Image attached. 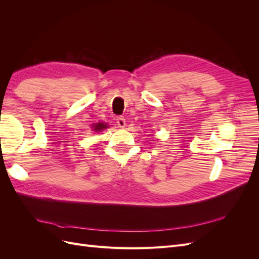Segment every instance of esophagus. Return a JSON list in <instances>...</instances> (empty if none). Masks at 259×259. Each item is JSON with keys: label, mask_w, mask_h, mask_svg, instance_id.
<instances>
[{"label": "esophagus", "mask_w": 259, "mask_h": 259, "mask_svg": "<svg viewBox=\"0 0 259 259\" xmlns=\"http://www.w3.org/2000/svg\"><path fill=\"white\" fill-rule=\"evenodd\" d=\"M116 123H117V125H119V127H125V119H124V116H117L116 117Z\"/></svg>", "instance_id": "34e87169"}]
</instances>
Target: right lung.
<instances>
[{
    "label": "right lung",
    "mask_w": 259,
    "mask_h": 259,
    "mask_svg": "<svg viewBox=\"0 0 259 259\" xmlns=\"http://www.w3.org/2000/svg\"><path fill=\"white\" fill-rule=\"evenodd\" d=\"M103 128H106L105 125L103 123H98L95 126V131H101Z\"/></svg>",
    "instance_id": "obj_1"
}]
</instances>
